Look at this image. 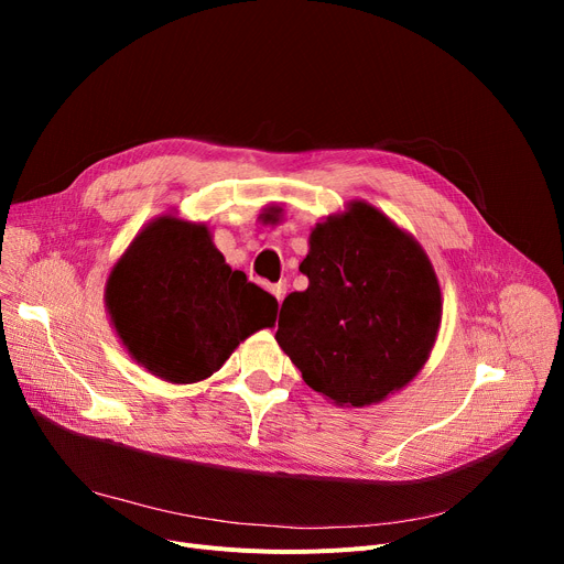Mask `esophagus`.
I'll list each match as a JSON object with an SVG mask.
<instances>
[{
	"mask_svg": "<svg viewBox=\"0 0 564 564\" xmlns=\"http://www.w3.org/2000/svg\"><path fill=\"white\" fill-rule=\"evenodd\" d=\"M270 292L274 294L276 302L281 304L283 297H285V292H288V283H285V281H279V283H274V285H270Z\"/></svg>",
	"mask_w": 564,
	"mask_h": 564,
	"instance_id": "1",
	"label": "esophagus"
}]
</instances>
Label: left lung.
Segmentation results:
<instances>
[{"label": "left lung", "mask_w": 564, "mask_h": 564, "mask_svg": "<svg viewBox=\"0 0 564 564\" xmlns=\"http://www.w3.org/2000/svg\"><path fill=\"white\" fill-rule=\"evenodd\" d=\"M285 297L276 343L313 391L336 406H370L427 364L441 327V285L416 237L375 205L349 200L311 228Z\"/></svg>", "instance_id": "left-lung-1"}]
</instances>
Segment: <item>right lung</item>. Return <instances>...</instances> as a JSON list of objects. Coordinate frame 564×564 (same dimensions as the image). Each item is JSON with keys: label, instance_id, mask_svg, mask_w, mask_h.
Wrapping results in <instances>:
<instances>
[{"label": "right lung", "instance_id": "right-lung-1", "mask_svg": "<svg viewBox=\"0 0 564 564\" xmlns=\"http://www.w3.org/2000/svg\"><path fill=\"white\" fill-rule=\"evenodd\" d=\"M105 308L130 359L181 387L213 377L237 345L274 327L279 302L226 264L207 224L164 213L113 262Z\"/></svg>", "mask_w": 564, "mask_h": 564}]
</instances>
